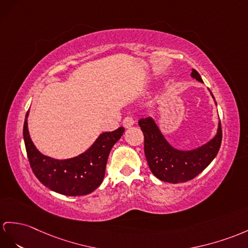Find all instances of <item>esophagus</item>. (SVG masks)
I'll return each mask as SVG.
<instances>
[{
  "label": "esophagus",
  "mask_w": 248,
  "mask_h": 248,
  "mask_svg": "<svg viewBox=\"0 0 248 248\" xmlns=\"http://www.w3.org/2000/svg\"><path fill=\"white\" fill-rule=\"evenodd\" d=\"M135 124V119L132 118L131 116H127L124 120H123V126L125 128H128L131 127L132 125Z\"/></svg>",
  "instance_id": "obj_1"
}]
</instances>
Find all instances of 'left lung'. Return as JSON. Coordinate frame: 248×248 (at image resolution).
Instances as JSON below:
<instances>
[{"label":"left lung","instance_id":"8db88e82","mask_svg":"<svg viewBox=\"0 0 248 248\" xmlns=\"http://www.w3.org/2000/svg\"><path fill=\"white\" fill-rule=\"evenodd\" d=\"M190 76L197 81L203 82L197 70L192 69ZM210 94L214 98L211 92ZM139 126L144 135V152L150 170L156 178L168 183H182L196 178L216 158L222 142L221 122L214 139L192 150H179L172 147L153 118L141 119Z\"/></svg>","mask_w":248,"mask_h":248}]
</instances>
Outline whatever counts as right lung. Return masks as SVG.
I'll use <instances>...</instances> for the list:
<instances>
[{
	"mask_svg": "<svg viewBox=\"0 0 248 248\" xmlns=\"http://www.w3.org/2000/svg\"><path fill=\"white\" fill-rule=\"evenodd\" d=\"M27 111L23 137L30 167L40 182L50 190L65 196H84L101 185L105 176L108 155L122 137L124 128L103 132L85 153L66 160H57L41 154L29 136Z\"/></svg>",
	"mask_w": 248,
	"mask_h": 248,
	"instance_id": "obj_1",
	"label": "right lung"
}]
</instances>
